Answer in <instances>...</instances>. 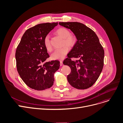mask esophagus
<instances>
[{"mask_svg":"<svg viewBox=\"0 0 123 123\" xmlns=\"http://www.w3.org/2000/svg\"><path fill=\"white\" fill-rule=\"evenodd\" d=\"M60 66H62L63 65V61L62 60L60 61Z\"/></svg>","mask_w":123,"mask_h":123,"instance_id":"obj_1","label":"esophagus"}]
</instances>
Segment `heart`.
Listing matches in <instances>:
<instances>
[{"mask_svg": "<svg viewBox=\"0 0 123 123\" xmlns=\"http://www.w3.org/2000/svg\"><path fill=\"white\" fill-rule=\"evenodd\" d=\"M55 33L57 35L64 38L63 45L65 46L55 50L51 55V58L53 60H62L68 52L69 48L68 47H73L76 42V38L74 35L70 34L69 30L65 28H60L57 29ZM66 44L68 46L67 47ZM44 45L48 52H51L52 50V47L48 36H46L44 38Z\"/></svg>", "mask_w": 123, "mask_h": 123, "instance_id": "1", "label": "heart"}]
</instances>
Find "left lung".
<instances>
[{"mask_svg": "<svg viewBox=\"0 0 123 123\" xmlns=\"http://www.w3.org/2000/svg\"><path fill=\"white\" fill-rule=\"evenodd\" d=\"M59 24L71 30L77 39L68 58L63 61V64L71 70L67 76L69 83L78 89L91 87L98 79L104 66V50L98 36L91 29L80 22ZM71 57L80 59L73 61Z\"/></svg>", "mask_w": 123, "mask_h": 123, "instance_id": "8db88e82", "label": "left lung"}]
</instances>
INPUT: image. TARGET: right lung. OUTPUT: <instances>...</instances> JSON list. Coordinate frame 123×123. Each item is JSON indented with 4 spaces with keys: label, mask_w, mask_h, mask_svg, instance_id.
Segmentation results:
<instances>
[{
    "label": "right lung",
    "mask_w": 123,
    "mask_h": 123,
    "mask_svg": "<svg viewBox=\"0 0 123 123\" xmlns=\"http://www.w3.org/2000/svg\"><path fill=\"white\" fill-rule=\"evenodd\" d=\"M58 25L46 23L36 25L25 32L17 47V70L23 82L30 88L41 91L50 88L54 82V74L60 67L58 60L45 62L49 55L44 39Z\"/></svg>",
    "instance_id": "right-lung-1"
}]
</instances>
